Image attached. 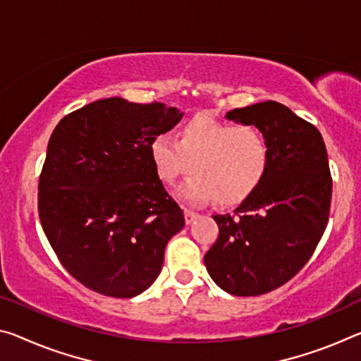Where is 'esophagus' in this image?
I'll return each instance as SVG.
<instances>
[{
	"label": "esophagus",
	"instance_id": "obj_1",
	"mask_svg": "<svg viewBox=\"0 0 361 361\" xmlns=\"http://www.w3.org/2000/svg\"><path fill=\"white\" fill-rule=\"evenodd\" d=\"M197 216H199L197 212H194L191 209H185V221H186V225H190V223H192L194 219H197Z\"/></svg>",
	"mask_w": 361,
	"mask_h": 361
}]
</instances>
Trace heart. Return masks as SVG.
Returning <instances> with one entry per match:
<instances>
[{
  "label": "heart",
  "instance_id": "obj_1",
  "mask_svg": "<svg viewBox=\"0 0 361 361\" xmlns=\"http://www.w3.org/2000/svg\"><path fill=\"white\" fill-rule=\"evenodd\" d=\"M151 159L165 185L194 175L181 188L190 201L231 205L252 194L268 167V141L260 128L197 116L183 125L178 141L167 133L152 138Z\"/></svg>",
  "mask_w": 361,
  "mask_h": 361
}]
</instances>
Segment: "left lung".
<instances>
[{
  "instance_id": "8db88e82",
  "label": "left lung",
  "mask_w": 361,
  "mask_h": 361,
  "mask_svg": "<svg viewBox=\"0 0 361 361\" xmlns=\"http://www.w3.org/2000/svg\"><path fill=\"white\" fill-rule=\"evenodd\" d=\"M268 141V167L234 214L214 215L219 238L204 257L212 279L233 295H262L310 260L329 219L333 178L318 128L276 101L233 109Z\"/></svg>"
}]
</instances>
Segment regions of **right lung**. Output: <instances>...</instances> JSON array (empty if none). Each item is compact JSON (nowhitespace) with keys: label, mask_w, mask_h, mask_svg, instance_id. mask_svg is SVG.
<instances>
[{"label":"right lung","mask_w":361,"mask_h":361,"mask_svg":"<svg viewBox=\"0 0 361 361\" xmlns=\"http://www.w3.org/2000/svg\"><path fill=\"white\" fill-rule=\"evenodd\" d=\"M183 114L162 102L98 99L61 120L38 183L43 231L68 274L128 299L156 281L165 245L185 226L151 159L156 135Z\"/></svg>","instance_id":"right-lung-1"}]
</instances>
